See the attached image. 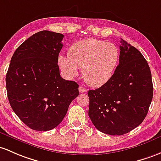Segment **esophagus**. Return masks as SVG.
Here are the masks:
<instances>
[{
	"label": "esophagus",
	"mask_w": 161,
	"mask_h": 161,
	"mask_svg": "<svg viewBox=\"0 0 161 161\" xmlns=\"http://www.w3.org/2000/svg\"><path fill=\"white\" fill-rule=\"evenodd\" d=\"M78 90H79V92H80V93H85L86 91H87L86 88L83 87L82 86H80V87H79V88H78Z\"/></svg>",
	"instance_id": "obj_1"
}]
</instances>
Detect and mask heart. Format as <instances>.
Segmentation results:
<instances>
[{"label":"heart","mask_w":161,"mask_h":161,"mask_svg":"<svg viewBox=\"0 0 161 161\" xmlns=\"http://www.w3.org/2000/svg\"><path fill=\"white\" fill-rule=\"evenodd\" d=\"M68 56L60 55L58 64L69 77L78 73L82 67V77L88 85L99 87L111 78L120 57L115 44L94 38H87L72 44Z\"/></svg>","instance_id":"obj_1"}]
</instances>
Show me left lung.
Wrapping results in <instances>:
<instances>
[{"label": "left lung", "instance_id": "left-lung-1", "mask_svg": "<svg viewBox=\"0 0 161 161\" xmlns=\"http://www.w3.org/2000/svg\"><path fill=\"white\" fill-rule=\"evenodd\" d=\"M119 64L106 84L90 90L88 115L98 130L123 135L140 125L153 98L151 72L134 47L121 39Z\"/></svg>", "mask_w": 161, "mask_h": 161}]
</instances>
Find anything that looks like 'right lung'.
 Segmentation results:
<instances>
[{
  "mask_svg": "<svg viewBox=\"0 0 161 161\" xmlns=\"http://www.w3.org/2000/svg\"><path fill=\"white\" fill-rule=\"evenodd\" d=\"M64 35L39 31L24 41L12 56L6 87L11 107L31 129L56 127L79 95V85L60 75L58 55Z\"/></svg>",
  "mask_w": 161,
  "mask_h": 161,
  "instance_id": "add662e5",
  "label": "right lung"
}]
</instances>
